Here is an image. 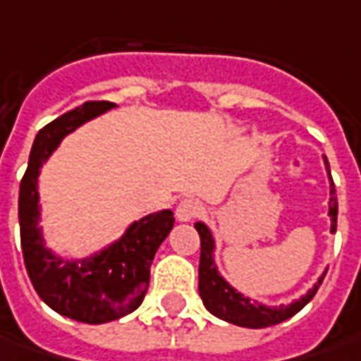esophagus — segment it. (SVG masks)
<instances>
[{
    "label": "esophagus",
    "mask_w": 361,
    "mask_h": 361,
    "mask_svg": "<svg viewBox=\"0 0 361 361\" xmlns=\"http://www.w3.org/2000/svg\"><path fill=\"white\" fill-rule=\"evenodd\" d=\"M200 214H202V204L197 200H190V197L181 200L176 207V216L180 221H190V219L197 218Z\"/></svg>",
    "instance_id": "obj_1"
}]
</instances>
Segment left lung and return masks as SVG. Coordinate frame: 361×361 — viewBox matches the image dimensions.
I'll return each instance as SVG.
<instances>
[{"mask_svg":"<svg viewBox=\"0 0 361 361\" xmlns=\"http://www.w3.org/2000/svg\"><path fill=\"white\" fill-rule=\"evenodd\" d=\"M326 159V157H324ZM326 168L329 173V164L326 159ZM329 218H331V231H336L338 226V195H336V185L329 173ZM195 230L200 233V245H202V254H200V295L204 305L219 319H226L230 324L242 326V328H269L276 326L280 322H286L288 317L295 316L302 307H304L314 295L317 288L322 286L324 276L317 280V283L305 293L302 300L293 302L290 305H280V307H266L262 304H252L247 298H243L242 293L235 292L228 281L224 280L216 269L214 264V238L209 230L205 228L202 221L195 224Z\"/></svg>","mask_w":361,"mask_h":361,"instance_id":"1","label":"left lung"}]
</instances>
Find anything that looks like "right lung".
<instances>
[{
  "label": "right lung",
  "mask_w": 361,
  "mask_h": 361,
  "mask_svg": "<svg viewBox=\"0 0 361 361\" xmlns=\"http://www.w3.org/2000/svg\"><path fill=\"white\" fill-rule=\"evenodd\" d=\"M109 107L114 104L85 102L37 131L30 164L19 183V235L27 276L37 295L51 310L83 324H106L128 316L142 304L154 255L173 228L169 209L145 216L130 226L119 242L83 262H63L44 247L37 228L39 168L63 135Z\"/></svg>",
  "instance_id": "right-lung-1"
}]
</instances>
